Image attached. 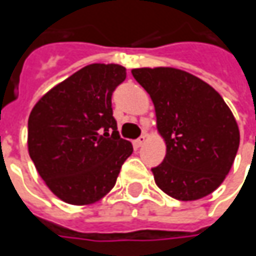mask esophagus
<instances>
[{"instance_id":"obj_1","label":"esophagus","mask_w":256,"mask_h":256,"mask_svg":"<svg viewBox=\"0 0 256 256\" xmlns=\"http://www.w3.org/2000/svg\"><path fill=\"white\" fill-rule=\"evenodd\" d=\"M145 141H146V136H145V135L140 136V138L135 141V146H138V148H140V146H142L144 144H145Z\"/></svg>"}]
</instances>
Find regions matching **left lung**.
<instances>
[{
  "label": "left lung",
  "mask_w": 256,
  "mask_h": 256,
  "mask_svg": "<svg viewBox=\"0 0 256 256\" xmlns=\"http://www.w3.org/2000/svg\"><path fill=\"white\" fill-rule=\"evenodd\" d=\"M131 72L150 94L166 144L164 161L152 168L155 184L180 201L210 195L228 175L240 146L231 110L211 85L190 72L165 66Z\"/></svg>",
  "instance_id": "8db88e82"
}]
</instances>
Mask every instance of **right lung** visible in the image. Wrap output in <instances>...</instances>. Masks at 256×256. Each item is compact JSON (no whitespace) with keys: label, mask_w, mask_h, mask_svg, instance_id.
<instances>
[{"label":"right lung","mask_w":256,"mask_h":256,"mask_svg":"<svg viewBox=\"0 0 256 256\" xmlns=\"http://www.w3.org/2000/svg\"><path fill=\"white\" fill-rule=\"evenodd\" d=\"M125 78L121 65H86L50 90L30 114V156L46 186L66 204L100 201L132 154V144L120 136L111 102Z\"/></svg>","instance_id":"right-lung-1"}]
</instances>
